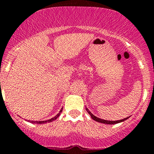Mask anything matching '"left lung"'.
Wrapping results in <instances>:
<instances>
[{"mask_svg":"<svg viewBox=\"0 0 154 154\" xmlns=\"http://www.w3.org/2000/svg\"><path fill=\"white\" fill-rule=\"evenodd\" d=\"M86 110L88 112V113L91 116V117L92 118V119H94V121L96 122H101V123H104V124H109V125H113V124H116V123H119V122H122L125 121V120L128 119L129 117H127L123 119H121V120H117V121H108V120H105V119H99V118L96 117L95 116H94L92 114L91 112L90 111L88 110V108H86Z\"/></svg>","mask_w":154,"mask_h":154,"instance_id":"left-lung-1","label":"left lung"}]
</instances>
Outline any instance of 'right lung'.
<instances>
[{
  "label": "right lung",
  "mask_w": 154,
  "mask_h": 154,
  "mask_svg": "<svg viewBox=\"0 0 154 154\" xmlns=\"http://www.w3.org/2000/svg\"><path fill=\"white\" fill-rule=\"evenodd\" d=\"M62 109L60 111V113H58V114L55 116V117L52 118V119H49V120H46V121H39V122H38V121H29V122H32V123H37V124H42V123H46V122H53V121H54V120L57 119V118L60 116V112H62V111H63Z\"/></svg>",
  "instance_id": "right-lung-1"
}]
</instances>
